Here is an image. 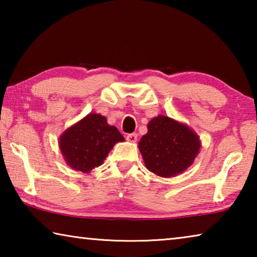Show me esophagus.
<instances>
[{
    "label": "esophagus",
    "mask_w": 257,
    "mask_h": 257,
    "mask_svg": "<svg viewBox=\"0 0 257 257\" xmlns=\"http://www.w3.org/2000/svg\"><path fill=\"white\" fill-rule=\"evenodd\" d=\"M125 139H127L128 142L130 143H135L137 141V134L134 133V134H128L127 136H125Z\"/></svg>",
    "instance_id": "1"
}]
</instances>
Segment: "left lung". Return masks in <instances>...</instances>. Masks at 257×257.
I'll return each instance as SVG.
<instances>
[{"instance_id":"1","label":"left lung","mask_w":257,"mask_h":257,"mask_svg":"<svg viewBox=\"0 0 257 257\" xmlns=\"http://www.w3.org/2000/svg\"><path fill=\"white\" fill-rule=\"evenodd\" d=\"M138 147L150 171L168 178L190 167L201 149L199 138L193 130L165 115L152 119Z\"/></svg>"}]
</instances>
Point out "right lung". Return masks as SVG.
<instances>
[{
  "instance_id": "right-lung-1",
  "label": "right lung",
  "mask_w": 257,
  "mask_h": 257,
  "mask_svg": "<svg viewBox=\"0 0 257 257\" xmlns=\"http://www.w3.org/2000/svg\"><path fill=\"white\" fill-rule=\"evenodd\" d=\"M124 138L101 114L92 113L69 128L60 137V149L66 162L75 170L89 172L99 167L113 145Z\"/></svg>"
}]
</instances>
